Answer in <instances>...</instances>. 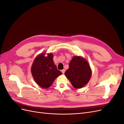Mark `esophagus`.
I'll return each mask as SVG.
<instances>
[{
	"label": "esophagus",
	"mask_w": 124,
	"mask_h": 124,
	"mask_svg": "<svg viewBox=\"0 0 124 124\" xmlns=\"http://www.w3.org/2000/svg\"><path fill=\"white\" fill-rule=\"evenodd\" d=\"M62 73L63 74H64V73H65V69L62 70Z\"/></svg>",
	"instance_id": "esophagus-1"
}]
</instances>
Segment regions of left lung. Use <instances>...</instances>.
Instances as JSON below:
<instances>
[{
	"mask_svg": "<svg viewBox=\"0 0 124 124\" xmlns=\"http://www.w3.org/2000/svg\"><path fill=\"white\" fill-rule=\"evenodd\" d=\"M65 74L74 88H81L88 82L92 76V71L85 59L80 56H74Z\"/></svg>",
	"mask_w": 124,
	"mask_h": 124,
	"instance_id": "1",
	"label": "left lung"
}]
</instances>
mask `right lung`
Returning <instances> with one entry per match:
<instances>
[{
  "mask_svg": "<svg viewBox=\"0 0 124 124\" xmlns=\"http://www.w3.org/2000/svg\"><path fill=\"white\" fill-rule=\"evenodd\" d=\"M31 73L35 82L40 87L47 88L56 78L62 74L53 62V55L41 54L35 58L31 67Z\"/></svg>",
  "mask_w": 124,
  "mask_h": 124,
  "instance_id": "obj_1",
  "label": "right lung"
}]
</instances>
